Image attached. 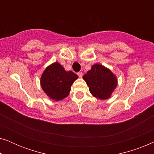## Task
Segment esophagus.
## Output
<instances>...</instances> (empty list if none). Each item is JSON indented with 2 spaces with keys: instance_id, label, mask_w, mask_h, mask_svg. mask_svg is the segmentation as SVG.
I'll return each instance as SVG.
<instances>
[{
  "instance_id": "34e87169",
  "label": "esophagus",
  "mask_w": 154,
  "mask_h": 154,
  "mask_svg": "<svg viewBox=\"0 0 154 154\" xmlns=\"http://www.w3.org/2000/svg\"><path fill=\"white\" fill-rule=\"evenodd\" d=\"M77 74H78V75H79V77H80V78H81L82 76H83V72H81V71L78 72Z\"/></svg>"
}]
</instances>
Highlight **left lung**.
Here are the masks:
<instances>
[{
  "mask_svg": "<svg viewBox=\"0 0 154 154\" xmlns=\"http://www.w3.org/2000/svg\"><path fill=\"white\" fill-rule=\"evenodd\" d=\"M83 79L89 87L92 95L100 100L110 97L117 85V79L109 69L102 65L94 64L91 70L83 75Z\"/></svg>",
  "mask_w": 154,
  "mask_h": 154,
  "instance_id": "8db88e82",
  "label": "left lung"
}]
</instances>
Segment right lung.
Segmentation results:
<instances>
[{"label":"right lung","mask_w":154,"mask_h":154,"mask_svg":"<svg viewBox=\"0 0 154 154\" xmlns=\"http://www.w3.org/2000/svg\"><path fill=\"white\" fill-rule=\"evenodd\" d=\"M78 79V75L71 71L64 70L62 65L55 62L48 67L41 79V85L47 95L56 101L68 96L71 86Z\"/></svg>","instance_id":"right-lung-1"}]
</instances>
